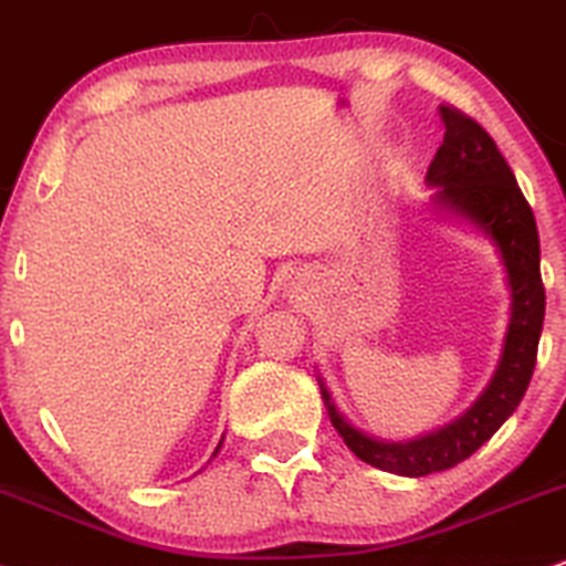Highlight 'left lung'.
<instances>
[{
  "instance_id": "1",
  "label": "left lung",
  "mask_w": 566,
  "mask_h": 566,
  "mask_svg": "<svg viewBox=\"0 0 566 566\" xmlns=\"http://www.w3.org/2000/svg\"><path fill=\"white\" fill-rule=\"evenodd\" d=\"M440 116L444 139L427 171V182L437 188L434 203L482 230L497 245L509 275L511 321L493 381L480 400L448 427L410 442H384L352 427L317 378L331 423L352 453L370 467L400 476H427L453 469L503 427L530 387L546 315L537 224L514 171L495 139L474 118L453 105H440Z\"/></svg>"
}]
</instances>
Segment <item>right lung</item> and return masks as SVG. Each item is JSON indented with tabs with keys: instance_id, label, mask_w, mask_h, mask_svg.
<instances>
[{
	"instance_id": "right-lung-1",
	"label": "right lung",
	"mask_w": 566,
	"mask_h": 566,
	"mask_svg": "<svg viewBox=\"0 0 566 566\" xmlns=\"http://www.w3.org/2000/svg\"><path fill=\"white\" fill-rule=\"evenodd\" d=\"M219 448H222V442H219V444H217V450H219ZM217 450H214V455H217Z\"/></svg>"
}]
</instances>
